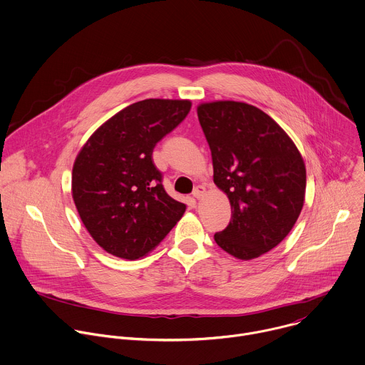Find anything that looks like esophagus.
<instances>
[{"label":"esophagus","mask_w":365,"mask_h":365,"mask_svg":"<svg viewBox=\"0 0 365 365\" xmlns=\"http://www.w3.org/2000/svg\"><path fill=\"white\" fill-rule=\"evenodd\" d=\"M207 194V190H205V187L204 185H198V187H195L194 188V191H192V197L194 198H197V200H201V198H204V195Z\"/></svg>","instance_id":"obj_1"}]
</instances>
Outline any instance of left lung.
<instances>
[{
  "label": "left lung",
  "mask_w": 365,
  "mask_h": 365,
  "mask_svg": "<svg viewBox=\"0 0 365 365\" xmlns=\"http://www.w3.org/2000/svg\"><path fill=\"white\" fill-rule=\"evenodd\" d=\"M197 114L211 150L214 184L231 204V221L214 240L238 259L257 258L277 247L298 220L304 160L288 134L254 106L202 103Z\"/></svg>",
  "instance_id": "8db88e82"
}]
</instances>
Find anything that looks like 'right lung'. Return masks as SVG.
<instances>
[{
    "label": "right lung",
    "mask_w": 365,
    "mask_h": 365,
    "mask_svg": "<svg viewBox=\"0 0 365 365\" xmlns=\"http://www.w3.org/2000/svg\"><path fill=\"white\" fill-rule=\"evenodd\" d=\"M190 110V100L134 103L98 127L80 150L73 200L84 227L108 254L144 257L184 215L187 205L163 187L153 150Z\"/></svg>",
    "instance_id": "1"
}]
</instances>
